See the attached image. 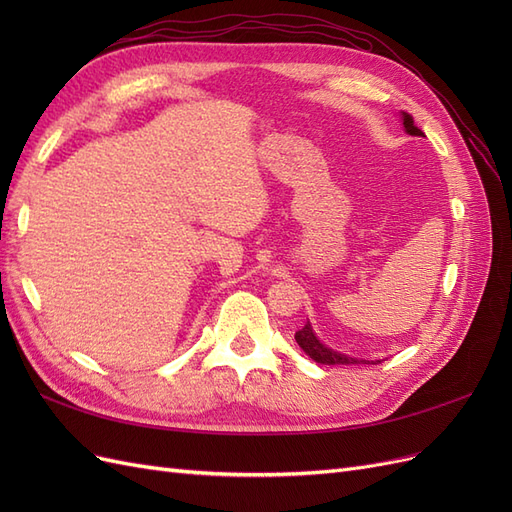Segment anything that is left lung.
I'll use <instances>...</instances> for the list:
<instances>
[{
	"instance_id": "1",
	"label": "left lung",
	"mask_w": 512,
	"mask_h": 512,
	"mask_svg": "<svg viewBox=\"0 0 512 512\" xmlns=\"http://www.w3.org/2000/svg\"><path fill=\"white\" fill-rule=\"evenodd\" d=\"M401 126L410 134V136H425L421 130L414 126V119L408 113H401ZM294 339H297V344L303 348V352L309 356V359H314L316 363L322 365H359V363H367V365H376L382 361H365V359H356V356L350 354H342L333 348H329L327 344H322L318 335L312 329V322L307 320L305 327L301 331L294 333Z\"/></svg>"
}]
</instances>
